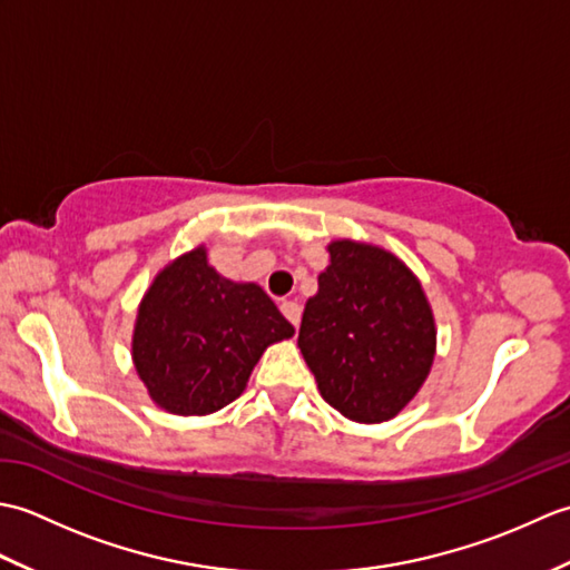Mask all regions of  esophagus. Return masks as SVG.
<instances>
[{
    "label": "esophagus",
    "mask_w": 570,
    "mask_h": 570,
    "mask_svg": "<svg viewBox=\"0 0 570 570\" xmlns=\"http://www.w3.org/2000/svg\"><path fill=\"white\" fill-rule=\"evenodd\" d=\"M282 313L286 316V321L294 325V328H298V323H301V306L296 304V301H284V304H282Z\"/></svg>",
    "instance_id": "obj_1"
}]
</instances>
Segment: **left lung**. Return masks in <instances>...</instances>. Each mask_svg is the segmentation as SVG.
I'll list each match as a JSON object with an SVG mask.
<instances>
[{
    "instance_id": "1",
    "label": "left lung",
    "mask_w": 570,
    "mask_h": 570,
    "mask_svg": "<svg viewBox=\"0 0 570 570\" xmlns=\"http://www.w3.org/2000/svg\"><path fill=\"white\" fill-rule=\"evenodd\" d=\"M306 301L298 347L321 396L350 421L394 419L426 382L435 318L416 274L390 249L333 239Z\"/></svg>"
}]
</instances>
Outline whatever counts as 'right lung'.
I'll list each match as a JSON object with an SVG mask.
<instances>
[{
	"instance_id": "add662e5",
	"label": "right lung",
	"mask_w": 570,
	"mask_h": 570,
	"mask_svg": "<svg viewBox=\"0 0 570 570\" xmlns=\"http://www.w3.org/2000/svg\"><path fill=\"white\" fill-rule=\"evenodd\" d=\"M292 335L259 284L223 276L198 245L154 276L137 308L131 362L156 406L208 416L245 392L266 347Z\"/></svg>"
}]
</instances>
